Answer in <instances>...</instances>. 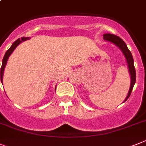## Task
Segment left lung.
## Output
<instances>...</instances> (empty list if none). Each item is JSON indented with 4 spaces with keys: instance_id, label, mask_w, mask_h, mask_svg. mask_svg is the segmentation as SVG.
<instances>
[{
    "instance_id": "1",
    "label": "left lung",
    "mask_w": 146,
    "mask_h": 146,
    "mask_svg": "<svg viewBox=\"0 0 146 146\" xmlns=\"http://www.w3.org/2000/svg\"><path fill=\"white\" fill-rule=\"evenodd\" d=\"M103 36L105 40L114 43L117 46H118L119 48L122 50V52L123 53L124 56H125V57L126 59V61H127L129 73H130V75H131V85H130V88H129L127 97H126V98L124 101H126L129 98L130 95H131L134 84H135V82H136V71H135V68H134V59H133V56L131 55V53L129 50L127 46H126V43L124 42L122 39H120L119 36H116L115 35H111V34H105V35H103Z\"/></svg>"
}]
</instances>
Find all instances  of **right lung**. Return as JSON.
<instances>
[{"mask_svg": "<svg viewBox=\"0 0 146 146\" xmlns=\"http://www.w3.org/2000/svg\"><path fill=\"white\" fill-rule=\"evenodd\" d=\"M29 37H22L21 39L19 38L18 40H17L15 42L12 44V45L7 50V51L6 52V54H5L4 56H3V62H2V65H1V82L3 83V71H4V68L6 67V64L7 63V60H8L9 57V56L11 55L12 52L14 51L15 48H16V47L20 44V42H22L23 41H26V40H29Z\"/></svg>", "mask_w": 146, "mask_h": 146, "instance_id": "obj_1", "label": "right lung"}]
</instances>
